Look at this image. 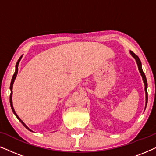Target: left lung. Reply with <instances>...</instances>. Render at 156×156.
I'll list each match as a JSON object with an SVG mask.
<instances>
[{
    "label": "left lung",
    "mask_w": 156,
    "mask_h": 156,
    "mask_svg": "<svg viewBox=\"0 0 156 156\" xmlns=\"http://www.w3.org/2000/svg\"><path fill=\"white\" fill-rule=\"evenodd\" d=\"M130 53H131L132 57H133V58L136 59V63H137V65H138V70H139L140 75H141V76H142L143 81H144V85H145V92H146V107L147 102H148V92H147V88H148V83H147V80H146V75H145L144 72L142 69L141 62H140L139 57H138L136 54H134V53L132 52V51H130Z\"/></svg>",
    "instance_id": "1"
}]
</instances>
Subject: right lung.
Listing matches in <instances>:
<instances>
[{
    "label": "right lung",
    "instance_id": "obj_1",
    "mask_svg": "<svg viewBox=\"0 0 156 156\" xmlns=\"http://www.w3.org/2000/svg\"><path fill=\"white\" fill-rule=\"evenodd\" d=\"M22 57H23V55L22 56H21L20 58H19V59L18 60V62H17V63H16V72H15V73H14V74H13V76H12V80H11V82H10V106H11V108H12V112H13V114L16 115V117L18 119V120L20 121L21 122V123H22V124L26 128V129H27V130H29L30 131H32V130H30L29 129L28 127L26 125H25V123L23 122V121L21 120V119L19 118L18 117V115H17V114L16 113V112H15V110H14V108H13V106H12V85H13V83H14V81H15V80H16V76H17V74H18V65H19V62H20V59H21V58H22Z\"/></svg>",
    "mask_w": 156,
    "mask_h": 156
}]
</instances>
